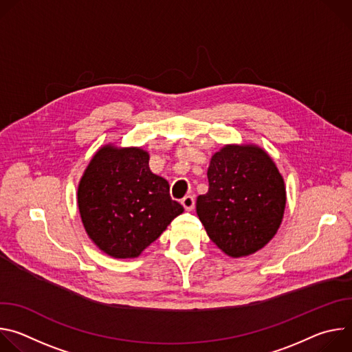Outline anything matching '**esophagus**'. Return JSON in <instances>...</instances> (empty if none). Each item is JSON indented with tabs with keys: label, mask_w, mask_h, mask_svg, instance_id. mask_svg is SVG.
I'll return each instance as SVG.
<instances>
[{
	"label": "esophagus",
	"mask_w": 352,
	"mask_h": 352,
	"mask_svg": "<svg viewBox=\"0 0 352 352\" xmlns=\"http://www.w3.org/2000/svg\"><path fill=\"white\" fill-rule=\"evenodd\" d=\"M181 204H182V206L185 208V210L190 212V210L195 208V197L190 196V195H186V196L181 200Z\"/></svg>",
	"instance_id": "obj_1"
}]
</instances>
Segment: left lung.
<instances>
[{"label": "left lung", "instance_id": "obj_1", "mask_svg": "<svg viewBox=\"0 0 352 352\" xmlns=\"http://www.w3.org/2000/svg\"><path fill=\"white\" fill-rule=\"evenodd\" d=\"M208 178L209 190L197 196L196 213L210 239L232 258L263 248L285 208L283 177L265 150L226 146L212 157Z\"/></svg>", "mask_w": 352, "mask_h": 352}]
</instances>
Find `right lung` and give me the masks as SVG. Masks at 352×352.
<instances>
[{"label":"right lung","instance_id":"add662e5","mask_svg":"<svg viewBox=\"0 0 352 352\" xmlns=\"http://www.w3.org/2000/svg\"><path fill=\"white\" fill-rule=\"evenodd\" d=\"M78 205L87 235L117 259L139 256L184 212L138 147L100 148L80 179Z\"/></svg>","mask_w":352,"mask_h":352}]
</instances>
